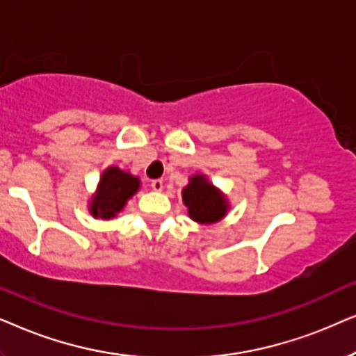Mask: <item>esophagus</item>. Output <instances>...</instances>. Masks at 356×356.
<instances>
[{"mask_svg": "<svg viewBox=\"0 0 356 356\" xmlns=\"http://www.w3.org/2000/svg\"><path fill=\"white\" fill-rule=\"evenodd\" d=\"M151 187H153L154 192H163L164 184H163V181H161V179H156V181L151 182Z\"/></svg>", "mask_w": 356, "mask_h": 356, "instance_id": "obj_1", "label": "esophagus"}]
</instances>
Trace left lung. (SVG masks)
Instances as JSON below:
<instances>
[{
	"mask_svg": "<svg viewBox=\"0 0 356 356\" xmlns=\"http://www.w3.org/2000/svg\"><path fill=\"white\" fill-rule=\"evenodd\" d=\"M182 202L191 220L205 226L221 221L231 208L225 192L200 172L188 177V184L182 188Z\"/></svg>",
	"mask_w": 356,
	"mask_h": 356,
	"instance_id": "8db88e82",
	"label": "left lung"
}]
</instances>
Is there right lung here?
Listing matches in <instances>:
<instances>
[{
    "label": "right lung",
    "instance_id": "right-lung-1",
    "mask_svg": "<svg viewBox=\"0 0 356 356\" xmlns=\"http://www.w3.org/2000/svg\"><path fill=\"white\" fill-rule=\"evenodd\" d=\"M141 181L118 165H108L99 177L96 192L89 198L88 210L96 220H113L123 211L127 203L140 191Z\"/></svg>",
    "mask_w": 356,
    "mask_h": 356
}]
</instances>
